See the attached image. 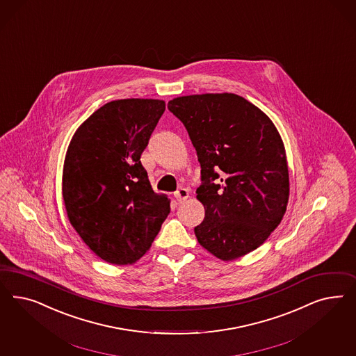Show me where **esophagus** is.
I'll return each mask as SVG.
<instances>
[{
    "label": "esophagus",
    "instance_id": "1",
    "mask_svg": "<svg viewBox=\"0 0 356 356\" xmlns=\"http://www.w3.org/2000/svg\"><path fill=\"white\" fill-rule=\"evenodd\" d=\"M175 197H176V200H177L179 202H183V201H185V200L189 197V191L185 189V188H180V189H177V191L175 192Z\"/></svg>",
    "mask_w": 356,
    "mask_h": 356
}]
</instances>
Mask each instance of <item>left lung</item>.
Returning <instances> with one entry per match:
<instances>
[{"mask_svg": "<svg viewBox=\"0 0 356 356\" xmlns=\"http://www.w3.org/2000/svg\"><path fill=\"white\" fill-rule=\"evenodd\" d=\"M168 109L201 164L197 198L205 219L198 243L223 261L259 248L278 227L290 194L286 151L271 120L235 94L176 97Z\"/></svg>", "mask_w": 356, "mask_h": 356, "instance_id": "1", "label": "left lung"}]
</instances>
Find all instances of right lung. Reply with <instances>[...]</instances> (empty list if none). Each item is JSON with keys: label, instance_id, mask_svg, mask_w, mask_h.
Listing matches in <instances>:
<instances>
[{"label": "right lung", "instance_id": "add662e5", "mask_svg": "<svg viewBox=\"0 0 356 356\" xmlns=\"http://www.w3.org/2000/svg\"><path fill=\"white\" fill-rule=\"evenodd\" d=\"M165 109L163 100L121 99L95 111L76 129L65 156L63 197L78 235L115 265L140 259L170 214L140 163Z\"/></svg>", "mask_w": 356, "mask_h": 356}]
</instances>
